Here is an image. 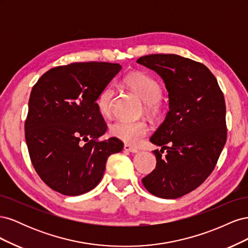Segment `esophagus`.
<instances>
[{"instance_id":"1","label":"esophagus","mask_w":248,"mask_h":248,"mask_svg":"<svg viewBox=\"0 0 248 248\" xmlns=\"http://www.w3.org/2000/svg\"><path fill=\"white\" fill-rule=\"evenodd\" d=\"M124 150H125V151H127V152H131V153H138L139 152V150L137 148L131 147V146L127 145V144L124 145Z\"/></svg>"}]
</instances>
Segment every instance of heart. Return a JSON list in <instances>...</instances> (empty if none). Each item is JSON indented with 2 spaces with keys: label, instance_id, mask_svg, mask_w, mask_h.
Here are the masks:
<instances>
[{
  "label": "heart",
  "instance_id": "b5f03b06",
  "mask_svg": "<svg viewBox=\"0 0 248 248\" xmlns=\"http://www.w3.org/2000/svg\"><path fill=\"white\" fill-rule=\"evenodd\" d=\"M126 84L147 102L146 110L148 112H155L157 110V101L162 96V90L158 81L148 74L136 72L126 78ZM112 97L114 88L112 86H107L97 98V107L103 116L111 114ZM149 129V124L145 120H118L110 126V133L126 144L137 146L147 136Z\"/></svg>",
  "mask_w": 248,
  "mask_h": 248
}]
</instances>
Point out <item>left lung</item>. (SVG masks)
<instances>
[{
    "label": "left lung",
    "instance_id": "obj_1",
    "mask_svg": "<svg viewBox=\"0 0 248 248\" xmlns=\"http://www.w3.org/2000/svg\"><path fill=\"white\" fill-rule=\"evenodd\" d=\"M137 62L161 77L170 101L166 119L150 139L161 147L153 151L156 168L141 182L158 198L183 197L210 176L226 145L223 94L212 72L193 60L156 54Z\"/></svg>",
    "mask_w": 248,
    "mask_h": 248
}]
</instances>
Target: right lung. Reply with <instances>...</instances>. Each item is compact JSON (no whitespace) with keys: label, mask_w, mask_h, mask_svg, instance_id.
<instances>
[{"label":"right lung","mask_w":248,"mask_h":248,"mask_svg":"<svg viewBox=\"0 0 248 248\" xmlns=\"http://www.w3.org/2000/svg\"><path fill=\"white\" fill-rule=\"evenodd\" d=\"M122 66L71 63L49 69L34 85L25 136L30 158L42 181L65 196L98 185L108 156L121 152L117 138L99 140L108 126L97 98Z\"/></svg>","instance_id":"1"}]
</instances>
